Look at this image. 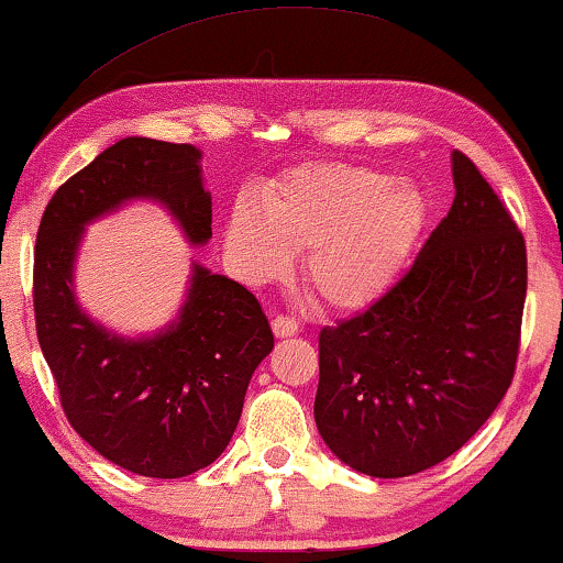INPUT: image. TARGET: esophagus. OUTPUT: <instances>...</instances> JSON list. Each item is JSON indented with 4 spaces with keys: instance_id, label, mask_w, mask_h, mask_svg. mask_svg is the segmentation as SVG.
Here are the masks:
<instances>
[{
    "instance_id": "34e87169",
    "label": "esophagus",
    "mask_w": 563,
    "mask_h": 563,
    "mask_svg": "<svg viewBox=\"0 0 563 563\" xmlns=\"http://www.w3.org/2000/svg\"><path fill=\"white\" fill-rule=\"evenodd\" d=\"M272 331L276 339H287V335H295L299 331V323L295 318H287V316H276L272 320Z\"/></svg>"
}]
</instances>
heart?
<instances>
[{
    "label": "heart",
    "mask_w": 563,
    "mask_h": 563,
    "mask_svg": "<svg viewBox=\"0 0 563 563\" xmlns=\"http://www.w3.org/2000/svg\"><path fill=\"white\" fill-rule=\"evenodd\" d=\"M427 199L406 178L352 163L291 167L261 207L238 199L224 243L251 284L284 279L305 251V284L331 310H362L393 287L427 228Z\"/></svg>",
    "instance_id": "obj_1"
}]
</instances>
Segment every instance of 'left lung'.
<instances>
[{
    "label": "left lung",
    "instance_id": "1",
    "mask_svg": "<svg viewBox=\"0 0 563 563\" xmlns=\"http://www.w3.org/2000/svg\"><path fill=\"white\" fill-rule=\"evenodd\" d=\"M455 201L404 279L320 331L316 424L349 468L404 478L484 427L512 383L528 255L505 203L463 152Z\"/></svg>",
    "mask_w": 563,
    "mask_h": 563
}]
</instances>
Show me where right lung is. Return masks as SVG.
I'll use <instances>...</instances> for the list:
<instances>
[{
    "label": "right lung",
    "instance_id": "right-lung-1",
    "mask_svg": "<svg viewBox=\"0 0 563 563\" xmlns=\"http://www.w3.org/2000/svg\"><path fill=\"white\" fill-rule=\"evenodd\" d=\"M129 201L167 209L191 245L211 238V194L194 144L126 136L51 196L35 240V331L75 432L136 476L184 478L222 455L247 383L274 349L243 284L194 261L186 302L163 331L126 339L79 308L85 228Z\"/></svg>",
    "mask_w": 563,
    "mask_h": 563
}]
</instances>
